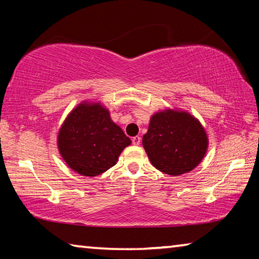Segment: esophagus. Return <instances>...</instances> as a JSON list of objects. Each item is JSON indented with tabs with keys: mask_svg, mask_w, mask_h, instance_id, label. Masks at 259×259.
<instances>
[{
	"mask_svg": "<svg viewBox=\"0 0 259 259\" xmlns=\"http://www.w3.org/2000/svg\"><path fill=\"white\" fill-rule=\"evenodd\" d=\"M140 142H142V138H140L139 136H136V137L133 138V144H134V145H136V146L139 145Z\"/></svg>",
	"mask_w": 259,
	"mask_h": 259,
	"instance_id": "esophagus-1",
	"label": "esophagus"
}]
</instances>
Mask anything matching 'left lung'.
Wrapping results in <instances>:
<instances>
[{"label": "left lung", "instance_id": "left-lung-1", "mask_svg": "<svg viewBox=\"0 0 259 259\" xmlns=\"http://www.w3.org/2000/svg\"><path fill=\"white\" fill-rule=\"evenodd\" d=\"M208 136L201 122L186 111L166 108L151 116L143 146L151 163L170 176L192 171L207 153Z\"/></svg>", "mask_w": 259, "mask_h": 259}]
</instances>
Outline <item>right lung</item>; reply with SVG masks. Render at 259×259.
I'll use <instances>...</instances> for the list:
<instances>
[{
	"instance_id": "1",
	"label": "right lung",
	"mask_w": 259,
	"mask_h": 259,
	"mask_svg": "<svg viewBox=\"0 0 259 259\" xmlns=\"http://www.w3.org/2000/svg\"><path fill=\"white\" fill-rule=\"evenodd\" d=\"M131 144L108 109L99 102L84 100L73 108L57 137L63 160L73 171L95 177L116 164L121 152Z\"/></svg>"
}]
</instances>
